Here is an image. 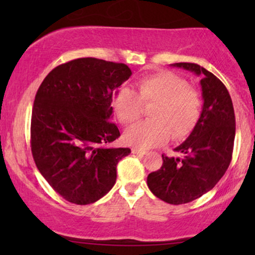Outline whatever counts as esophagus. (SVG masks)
<instances>
[{
  "mask_svg": "<svg viewBox=\"0 0 255 255\" xmlns=\"http://www.w3.org/2000/svg\"><path fill=\"white\" fill-rule=\"evenodd\" d=\"M131 152H133L134 154H139V156H142V154L146 153L145 150H142V148H137V147L131 148Z\"/></svg>",
  "mask_w": 255,
  "mask_h": 255,
  "instance_id": "esophagus-1",
  "label": "esophagus"
}]
</instances>
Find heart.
<instances>
[{"instance_id":"b5f03b06","label":"heart","mask_w":255,"mask_h":255,"mask_svg":"<svg viewBox=\"0 0 255 255\" xmlns=\"http://www.w3.org/2000/svg\"><path fill=\"white\" fill-rule=\"evenodd\" d=\"M145 104H154L148 111L151 120L139 122L126 130L125 140L137 147L148 148L164 144L169 136L180 140L188 135L198 124L203 101L197 90L172 72H159L141 78L137 92L121 87L114 97V109L124 125L139 120Z\"/></svg>"}]
</instances>
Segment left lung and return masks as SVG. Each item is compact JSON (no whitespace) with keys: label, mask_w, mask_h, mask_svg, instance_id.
<instances>
[{"label":"left lung","mask_w":255,"mask_h":255,"mask_svg":"<svg viewBox=\"0 0 255 255\" xmlns=\"http://www.w3.org/2000/svg\"><path fill=\"white\" fill-rule=\"evenodd\" d=\"M171 66L201 77L203 110L189 136L175 147L180 157L162 154L163 164L148 174L147 186L160 200L180 205L200 198L223 177L233 156L235 114L227 87L211 72L197 63Z\"/></svg>","instance_id":"1"}]
</instances>
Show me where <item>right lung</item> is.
Here are the masks:
<instances>
[{
	"mask_svg": "<svg viewBox=\"0 0 255 255\" xmlns=\"http://www.w3.org/2000/svg\"><path fill=\"white\" fill-rule=\"evenodd\" d=\"M130 75L125 63L78 58L52 69L37 91L32 154L43 177L69 203L103 198L116 182L119 160L130 153L108 146L120 136L111 122L113 96Z\"/></svg>",
	"mask_w": 255,
	"mask_h": 255,
	"instance_id": "add662e5",
	"label": "right lung"
}]
</instances>
